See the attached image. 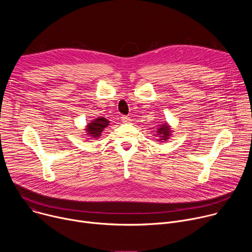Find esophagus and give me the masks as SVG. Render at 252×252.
Instances as JSON below:
<instances>
[{
	"label": "esophagus",
	"instance_id": "1",
	"mask_svg": "<svg viewBox=\"0 0 252 252\" xmlns=\"http://www.w3.org/2000/svg\"><path fill=\"white\" fill-rule=\"evenodd\" d=\"M122 122L124 124H127V123H130V119L128 117H126V116H123L122 117Z\"/></svg>",
	"mask_w": 252,
	"mask_h": 252
}]
</instances>
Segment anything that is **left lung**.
Listing matches in <instances>:
<instances>
[{"label":"left lung","instance_id":"left-lung-1","mask_svg":"<svg viewBox=\"0 0 252 252\" xmlns=\"http://www.w3.org/2000/svg\"><path fill=\"white\" fill-rule=\"evenodd\" d=\"M170 133H171L170 126L166 123H164L157 129V133L155 135L158 136V141H163V140H167L169 138Z\"/></svg>","mask_w":252,"mask_h":252}]
</instances>
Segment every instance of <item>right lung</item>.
Returning a JSON list of instances; mask_svg holds the SVG:
<instances>
[{
  "instance_id": "right-lung-1",
  "label": "right lung",
  "mask_w": 252,
  "mask_h": 252,
  "mask_svg": "<svg viewBox=\"0 0 252 252\" xmlns=\"http://www.w3.org/2000/svg\"><path fill=\"white\" fill-rule=\"evenodd\" d=\"M109 124H110V122L102 117L92 121L91 123L88 124V126L85 129V130H87V135H89L93 138H98L100 136L103 128H105L107 126H109Z\"/></svg>"
}]
</instances>
